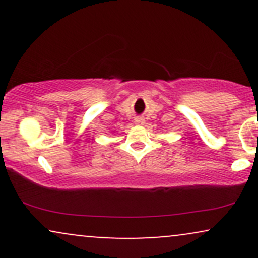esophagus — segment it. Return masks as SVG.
<instances>
[{
	"label": "esophagus",
	"instance_id": "esophagus-1",
	"mask_svg": "<svg viewBox=\"0 0 258 258\" xmlns=\"http://www.w3.org/2000/svg\"><path fill=\"white\" fill-rule=\"evenodd\" d=\"M146 123V120L143 119V117H137V119H135V125L137 126H142Z\"/></svg>",
	"mask_w": 258,
	"mask_h": 258
}]
</instances>
